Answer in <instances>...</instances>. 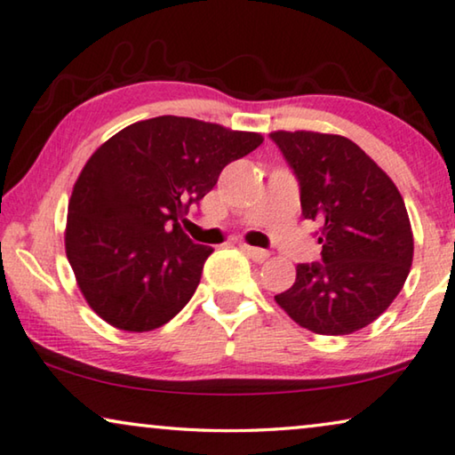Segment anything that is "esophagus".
Here are the masks:
<instances>
[{
  "mask_svg": "<svg viewBox=\"0 0 455 455\" xmlns=\"http://www.w3.org/2000/svg\"><path fill=\"white\" fill-rule=\"evenodd\" d=\"M242 250L246 251V254L251 258V260L262 264L264 260H268L270 258V251L268 250H262V248H251V246H242Z\"/></svg>",
  "mask_w": 455,
  "mask_h": 455,
  "instance_id": "esophagus-1",
  "label": "esophagus"
}]
</instances>
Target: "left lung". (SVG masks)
<instances>
[{
  "label": "left lung",
  "instance_id": "left-lung-1",
  "mask_svg": "<svg viewBox=\"0 0 455 455\" xmlns=\"http://www.w3.org/2000/svg\"><path fill=\"white\" fill-rule=\"evenodd\" d=\"M300 187L305 220L319 223L321 260L299 264L276 295L295 323L347 335L379 319L413 264V232L396 185L358 144L338 134L272 132Z\"/></svg>",
  "mask_w": 455,
  "mask_h": 455
}]
</instances>
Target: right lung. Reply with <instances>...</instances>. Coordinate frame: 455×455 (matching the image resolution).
<instances>
[{"instance_id": "add662e5", "label": "right lung", "mask_w": 455, "mask_h": 455, "mask_svg": "<svg viewBox=\"0 0 455 455\" xmlns=\"http://www.w3.org/2000/svg\"><path fill=\"white\" fill-rule=\"evenodd\" d=\"M262 140L160 116L128 125L91 155L68 201L65 250L97 315L142 333L183 309L213 248L195 243L179 220L212 191L223 166Z\"/></svg>"}]
</instances>
